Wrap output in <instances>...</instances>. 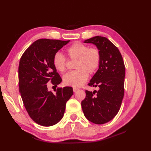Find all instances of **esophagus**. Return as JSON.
<instances>
[{
  "instance_id": "esophagus-1",
  "label": "esophagus",
  "mask_w": 151,
  "mask_h": 151,
  "mask_svg": "<svg viewBox=\"0 0 151 151\" xmlns=\"http://www.w3.org/2000/svg\"><path fill=\"white\" fill-rule=\"evenodd\" d=\"M78 90V89L77 88H73V91H74V92L75 93V92H76V91Z\"/></svg>"
}]
</instances>
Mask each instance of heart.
Listing matches in <instances>:
<instances>
[{
  "label": "heart",
  "mask_w": 151,
  "mask_h": 151,
  "mask_svg": "<svg viewBox=\"0 0 151 151\" xmlns=\"http://www.w3.org/2000/svg\"><path fill=\"white\" fill-rule=\"evenodd\" d=\"M67 57L75 60L74 71L70 72L63 77V83L68 86L79 88L88 79V74L93 75L96 72L101 62V54L95 48H89L88 45L79 42L71 45L66 50ZM53 65L57 70L65 72L67 67L65 57L57 52L53 55Z\"/></svg>",
  "instance_id": "b5f03b06"
}]
</instances>
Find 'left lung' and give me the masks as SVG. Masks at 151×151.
Returning <instances> with one entry per match:
<instances>
[{"label":"left lung","instance_id":"1","mask_svg":"<svg viewBox=\"0 0 151 151\" xmlns=\"http://www.w3.org/2000/svg\"><path fill=\"white\" fill-rule=\"evenodd\" d=\"M84 43L96 46L101 54V62L88 84L89 86H98L99 89L93 92L86 90L82 109L89 121L104 124L111 120L120 110L124 96V62L119 50L106 38L94 36Z\"/></svg>","mask_w":151,"mask_h":151}]
</instances>
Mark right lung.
<instances>
[{
    "instance_id": "add662e5",
    "label": "right lung",
    "mask_w": 151,
    "mask_h": 151,
    "mask_svg": "<svg viewBox=\"0 0 151 151\" xmlns=\"http://www.w3.org/2000/svg\"><path fill=\"white\" fill-rule=\"evenodd\" d=\"M69 42L38 40L26 49L20 59L19 93L28 115L42 126H52L61 120L66 103L74 93L71 87L58 88L55 93L47 88L50 82L56 87L62 82L53 65V57Z\"/></svg>"
}]
</instances>
